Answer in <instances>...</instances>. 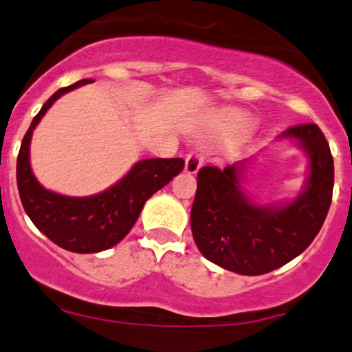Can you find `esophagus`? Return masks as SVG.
Returning a JSON list of instances; mask_svg holds the SVG:
<instances>
[{
    "instance_id": "34e87169",
    "label": "esophagus",
    "mask_w": 352,
    "mask_h": 352,
    "mask_svg": "<svg viewBox=\"0 0 352 352\" xmlns=\"http://www.w3.org/2000/svg\"><path fill=\"white\" fill-rule=\"evenodd\" d=\"M202 162H204V158H202L201 153H197V151H190V153L186 157V172L197 173L199 168L202 166Z\"/></svg>"
}]
</instances>
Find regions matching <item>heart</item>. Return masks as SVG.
<instances>
[{"mask_svg": "<svg viewBox=\"0 0 352 352\" xmlns=\"http://www.w3.org/2000/svg\"><path fill=\"white\" fill-rule=\"evenodd\" d=\"M228 121L231 124H244L246 123V118L243 116V114H239V113H228Z\"/></svg>", "mask_w": 352, "mask_h": 352, "instance_id": "obj_1", "label": "heart"}]
</instances>
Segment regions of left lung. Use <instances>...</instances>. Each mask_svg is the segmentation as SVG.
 I'll list each match as a JSON object with an SVG mask.
<instances>
[{"instance_id":"obj_1","label":"left lung","mask_w":352,"mask_h":352,"mask_svg":"<svg viewBox=\"0 0 352 352\" xmlns=\"http://www.w3.org/2000/svg\"><path fill=\"white\" fill-rule=\"evenodd\" d=\"M280 138L297 140L309 155L305 188L285 206H260L241 187L246 160L202 166L190 210L199 251L212 263L239 275H263L287 265L309 248L322 228L332 201L334 160L320 128L297 124Z\"/></svg>"}]
</instances>
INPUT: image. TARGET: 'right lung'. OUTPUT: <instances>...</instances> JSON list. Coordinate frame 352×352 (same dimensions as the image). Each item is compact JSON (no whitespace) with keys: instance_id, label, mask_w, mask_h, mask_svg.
Segmentation results:
<instances>
[{"instance_id":"1","label":"right lung","mask_w":352,"mask_h":352,"mask_svg":"<svg viewBox=\"0 0 352 352\" xmlns=\"http://www.w3.org/2000/svg\"><path fill=\"white\" fill-rule=\"evenodd\" d=\"M91 82L94 80L82 79L52 96L25 133L16 162V184L25 212L50 241L74 253H99L120 243L135 226L148 199L186 165L182 158H146L108 190L89 197H69L40 186L30 166L33 129L60 96Z\"/></svg>"}]
</instances>
